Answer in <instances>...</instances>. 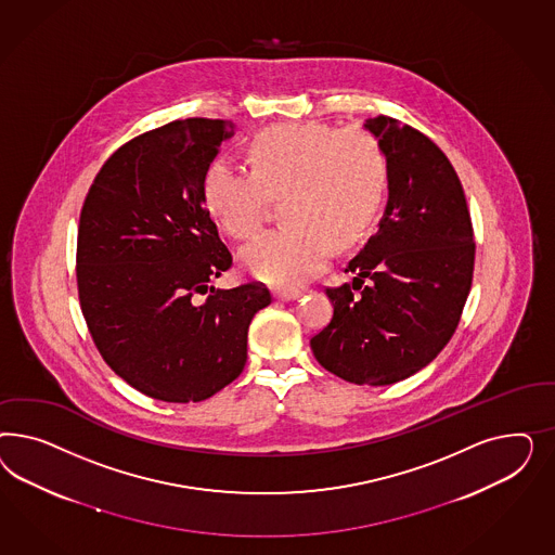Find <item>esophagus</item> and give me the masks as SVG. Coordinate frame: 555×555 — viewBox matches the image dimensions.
Listing matches in <instances>:
<instances>
[{
    "mask_svg": "<svg viewBox=\"0 0 555 555\" xmlns=\"http://www.w3.org/2000/svg\"><path fill=\"white\" fill-rule=\"evenodd\" d=\"M274 297L281 299V301H293V299L301 297V291L299 288H276Z\"/></svg>",
    "mask_w": 555,
    "mask_h": 555,
    "instance_id": "34e87169",
    "label": "esophagus"
}]
</instances>
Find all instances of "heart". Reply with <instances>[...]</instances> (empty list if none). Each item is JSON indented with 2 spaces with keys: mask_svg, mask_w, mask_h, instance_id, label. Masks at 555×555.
<instances>
[{
  "mask_svg": "<svg viewBox=\"0 0 555 555\" xmlns=\"http://www.w3.org/2000/svg\"><path fill=\"white\" fill-rule=\"evenodd\" d=\"M250 168L216 158L203 175V202L219 230L244 240L262 225L270 197H285L286 225L258 235L242 267L276 286H295L320 272L332 248L369 235L387 203V152L364 130L325 124H279L248 144Z\"/></svg>",
  "mask_w": 555,
  "mask_h": 555,
  "instance_id": "b5f03b06",
  "label": "heart"
}]
</instances>
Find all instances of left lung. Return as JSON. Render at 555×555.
<instances>
[{"instance_id":"1","label":"left lung","mask_w":555,"mask_h":555,"mask_svg":"<svg viewBox=\"0 0 555 555\" xmlns=\"http://www.w3.org/2000/svg\"><path fill=\"white\" fill-rule=\"evenodd\" d=\"M364 128L387 152V209L348 262L352 285L325 288L334 315L311 350L339 378L385 387L425 369L454 336L476 244L464 189L436 142L388 116Z\"/></svg>"}]
</instances>
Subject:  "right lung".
Returning a JSON list of instances; mask_svg holds the SVG:
<instances>
[{
	"instance_id": "right-lung-1",
	"label": "right lung",
	"mask_w": 555,
	"mask_h": 555,
	"mask_svg": "<svg viewBox=\"0 0 555 555\" xmlns=\"http://www.w3.org/2000/svg\"><path fill=\"white\" fill-rule=\"evenodd\" d=\"M228 119L170 121L101 167L77 235V286L101 358L130 387L199 403L240 376L248 327L272 301L262 283L216 288L232 254L203 202Z\"/></svg>"
}]
</instances>
